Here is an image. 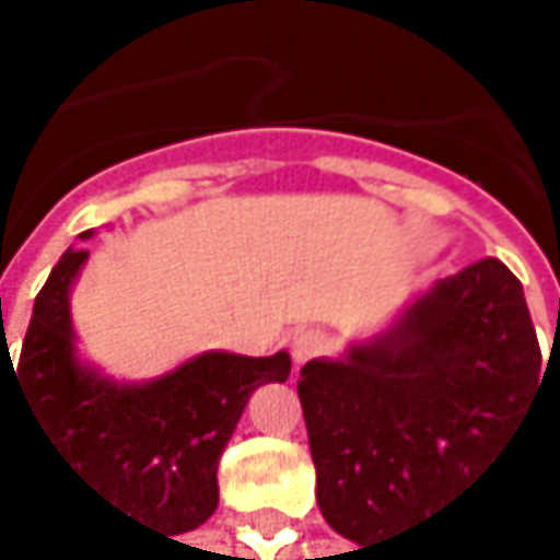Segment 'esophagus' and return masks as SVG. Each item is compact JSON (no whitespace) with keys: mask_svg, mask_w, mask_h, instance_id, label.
<instances>
[{"mask_svg":"<svg viewBox=\"0 0 560 560\" xmlns=\"http://www.w3.org/2000/svg\"><path fill=\"white\" fill-rule=\"evenodd\" d=\"M326 346H329V339L322 336L318 329H299L295 336H292V359H295V365H302V362H308V359H315V355H322L326 352Z\"/></svg>","mask_w":560,"mask_h":560,"instance_id":"obj_1","label":"esophagus"}]
</instances>
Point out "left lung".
I'll return each instance as SVG.
<instances>
[{"mask_svg":"<svg viewBox=\"0 0 560 560\" xmlns=\"http://www.w3.org/2000/svg\"><path fill=\"white\" fill-rule=\"evenodd\" d=\"M537 383L541 346L514 271L480 258L440 278L383 336L302 365L322 517L365 545L450 504Z\"/></svg>","mask_w":560,"mask_h":560,"instance_id":"obj_1","label":"left lung"}]
</instances>
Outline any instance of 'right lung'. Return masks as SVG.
I'll return each instance as SVG.
<instances>
[{
    "instance_id": "obj_1",
    "label": "right lung",
    "mask_w": 560,
    "mask_h": 560,
    "mask_svg": "<svg viewBox=\"0 0 560 560\" xmlns=\"http://www.w3.org/2000/svg\"><path fill=\"white\" fill-rule=\"evenodd\" d=\"M86 255L67 248L49 271L15 365L2 339L0 399L9 373L52 454L100 501L167 534L195 530L218 508V460L248 396L265 383H285L292 359L201 352L150 383L100 376L80 365L70 318V289Z\"/></svg>"
}]
</instances>
